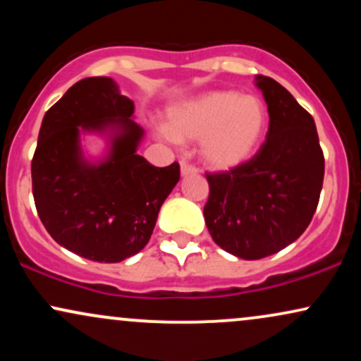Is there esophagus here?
Wrapping results in <instances>:
<instances>
[{
  "label": "esophagus",
  "mask_w": 361,
  "mask_h": 361,
  "mask_svg": "<svg viewBox=\"0 0 361 361\" xmlns=\"http://www.w3.org/2000/svg\"><path fill=\"white\" fill-rule=\"evenodd\" d=\"M198 169L192 166V164L185 163V161H181V176H188V175H197Z\"/></svg>",
  "instance_id": "obj_1"
}]
</instances>
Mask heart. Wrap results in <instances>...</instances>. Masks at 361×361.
I'll return each mask as SVG.
<instances>
[{"mask_svg": "<svg viewBox=\"0 0 361 361\" xmlns=\"http://www.w3.org/2000/svg\"><path fill=\"white\" fill-rule=\"evenodd\" d=\"M267 126V105L258 97L217 90L173 105L168 126L157 127L156 134L169 142L200 139L207 166L229 171L255 156Z\"/></svg>", "mask_w": 361, "mask_h": 361, "instance_id": "obj_1", "label": "heart"}]
</instances>
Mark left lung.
<instances>
[{"label": "left lung", "instance_id": "left-lung-1", "mask_svg": "<svg viewBox=\"0 0 361 361\" xmlns=\"http://www.w3.org/2000/svg\"><path fill=\"white\" fill-rule=\"evenodd\" d=\"M270 115L267 140L250 161L207 175V229L217 246L261 259L307 229L324 180V154L312 115L280 82L256 76Z\"/></svg>", "mask_w": 361, "mask_h": 361}]
</instances>
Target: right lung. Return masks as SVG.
Instances as JSON below:
<instances>
[{
	"label": "right lung",
	"mask_w": 361,
	"mask_h": 361,
	"mask_svg": "<svg viewBox=\"0 0 361 361\" xmlns=\"http://www.w3.org/2000/svg\"><path fill=\"white\" fill-rule=\"evenodd\" d=\"M132 117L134 102L111 78L78 81L44 115L32 159V192L47 233L98 263H118L144 250L180 181L178 163L156 168L137 154L144 130ZM85 131L109 142L94 164L82 154Z\"/></svg>",
	"instance_id": "add662e5"
}]
</instances>
